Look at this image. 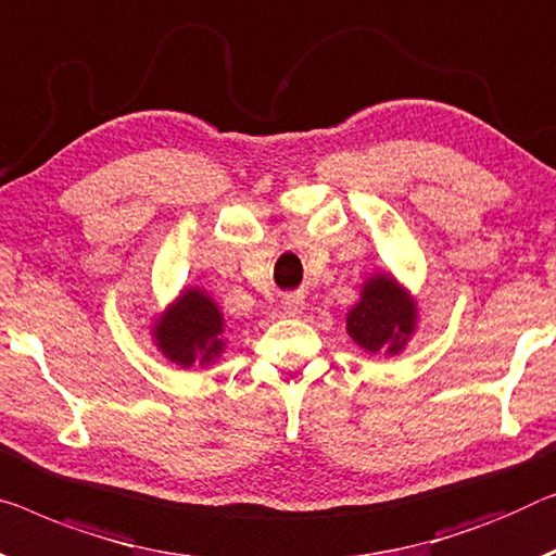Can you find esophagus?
<instances>
[{"instance_id": "esophagus-1", "label": "esophagus", "mask_w": 556, "mask_h": 556, "mask_svg": "<svg viewBox=\"0 0 556 556\" xmlns=\"http://www.w3.org/2000/svg\"><path fill=\"white\" fill-rule=\"evenodd\" d=\"M281 306H285L287 314L296 317V314H302V309H304V296L302 294H285L281 296Z\"/></svg>"}]
</instances>
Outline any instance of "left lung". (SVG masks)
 <instances>
[{"instance_id":"1","label":"left lung","mask_w":556,"mask_h":556,"mask_svg":"<svg viewBox=\"0 0 556 556\" xmlns=\"http://www.w3.org/2000/svg\"><path fill=\"white\" fill-rule=\"evenodd\" d=\"M346 329L362 350L396 354L414 329V304L392 277L379 275L367 281L362 302L346 317Z\"/></svg>"}]
</instances>
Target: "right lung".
Masks as SVG:
<instances>
[{
	"mask_svg": "<svg viewBox=\"0 0 556 556\" xmlns=\"http://www.w3.org/2000/svg\"><path fill=\"white\" fill-rule=\"evenodd\" d=\"M222 314L210 296L189 289L172 309L160 317L156 344L179 367L206 364L222 354Z\"/></svg>",
	"mask_w": 556,
	"mask_h": 556,
	"instance_id": "obj_1",
	"label": "right lung"
}]
</instances>
